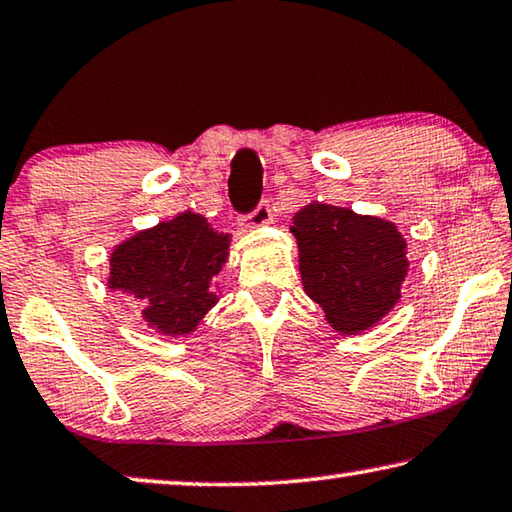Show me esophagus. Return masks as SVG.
Segmentation results:
<instances>
[{
	"label": "esophagus",
	"mask_w": 512,
	"mask_h": 512,
	"mask_svg": "<svg viewBox=\"0 0 512 512\" xmlns=\"http://www.w3.org/2000/svg\"><path fill=\"white\" fill-rule=\"evenodd\" d=\"M271 221H273L271 205H269V200H264V202H259L255 212L246 218V225L248 227H264V225H269Z\"/></svg>",
	"instance_id": "34e87169"
}]
</instances>
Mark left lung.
<instances>
[{
	"mask_svg": "<svg viewBox=\"0 0 512 512\" xmlns=\"http://www.w3.org/2000/svg\"><path fill=\"white\" fill-rule=\"evenodd\" d=\"M305 294L342 335H358L399 303L408 243L394 223L310 202L294 216Z\"/></svg>",
	"mask_w": 512,
	"mask_h": 512,
	"instance_id": "obj_1",
	"label": "left lung"
}]
</instances>
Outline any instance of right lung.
<instances>
[{"label": "right lung", "instance_id": "right-lung-1", "mask_svg": "<svg viewBox=\"0 0 512 512\" xmlns=\"http://www.w3.org/2000/svg\"><path fill=\"white\" fill-rule=\"evenodd\" d=\"M227 250L230 234L186 209L113 248L107 285L141 300L143 321L161 335H189L218 303Z\"/></svg>", "mask_w": 512, "mask_h": 512}]
</instances>
